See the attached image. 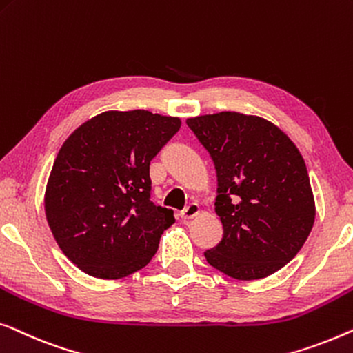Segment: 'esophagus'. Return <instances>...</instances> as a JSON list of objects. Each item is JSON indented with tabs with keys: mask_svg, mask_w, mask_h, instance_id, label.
<instances>
[{
	"mask_svg": "<svg viewBox=\"0 0 353 353\" xmlns=\"http://www.w3.org/2000/svg\"><path fill=\"white\" fill-rule=\"evenodd\" d=\"M200 214V206L196 205V203H190L185 210L181 211V217L183 221H188V219H193V217Z\"/></svg>",
	"mask_w": 353,
	"mask_h": 353,
	"instance_id": "1",
	"label": "esophagus"
}]
</instances>
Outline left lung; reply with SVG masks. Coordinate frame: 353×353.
<instances>
[{
    "instance_id": "left-lung-1",
    "label": "left lung",
    "mask_w": 353,
    "mask_h": 353,
    "mask_svg": "<svg viewBox=\"0 0 353 353\" xmlns=\"http://www.w3.org/2000/svg\"><path fill=\"white\" fill-rule=\"evenodd\" d=\"M217 172L216 214L224 227L206 261L235 280L285 267L309 236L315 200L304 158L265 118L238 112L187 118Z\"/></svg>"
}]
</instances>
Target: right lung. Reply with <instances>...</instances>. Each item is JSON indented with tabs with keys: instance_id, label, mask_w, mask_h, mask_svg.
I'll return each instance as SVG.
<instances>
[{
	"instance_id": "right-lung-1",
	"label": "right lung",
	"mask_w": 353,
	"mask_h": 353,
	"mask_svg": "<svg viewBox=\"0 0 353 353\" xmlns=\"http://www.w3.org/2000/svg\"><path fill=\"white\" fill-rule=\"evenodd\" d=\"M181 118L148 110L103 112L59 150L44 192L49 228L84 274L118 280L145 267L172 210L150 201V161Z\"/></svg>"
}]
</instances>
